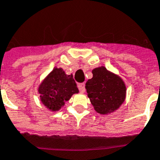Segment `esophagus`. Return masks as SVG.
I'll return each mask as SVG.
<instances>
[{
  "instance_id": "34e87169",
  "label": "esophagus",
  "mask_w": 160,
  "mask_h": 160,
  "mask_svg": "<svg viewBox=\"0 0 160 160\" xmlns=\"http://www.w3.org/2000/svg\"><path fill=\"white\" fill-rule=\"evenodd\" d=\"M78 88H79V90H80V92H82V93H84L85 91H86V89H85V84L84 83L78 84Z\"/></svg>"
}]
</instances>
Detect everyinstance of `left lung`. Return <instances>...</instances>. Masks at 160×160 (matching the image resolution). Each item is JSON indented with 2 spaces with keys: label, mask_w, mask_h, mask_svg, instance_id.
Segmentation results:
<instances>
[{
  "label": "left lung",
  "mask_w": 160,
  "mask_h": 160,
  "mask_svg": "<svg viewBox=\"0 0 160 160\" xmlns=\"http://www.w3.org/2000/svg\"><path fill=\"white\" fill-rule=\"evenodd\" d=\"M92 78L86 83L87 96L94 110L108 115L119 109L126 98V86L122 79L104 66L92 71Z\"/></svg>",
  "instance_id": "8db88e82"
}]
</instances>
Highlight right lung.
<instances>
[{
    "instance_id": "right-lung-1",
    "label": "right lung",
    "mask_w": 160,
    "mask_h": 160,
    "mask_svg": "<svg viewBox=\"0 0 160 160\" xmlns=\"http://www.w3.org/2000/svg\"><path fill=\"white\" fill-rule=\"evenodd\" d=\"M42 104L50 111H58L79 89L73 74H67L61 68H55L38 87Z\"/></svg>"
}]
</instances>
